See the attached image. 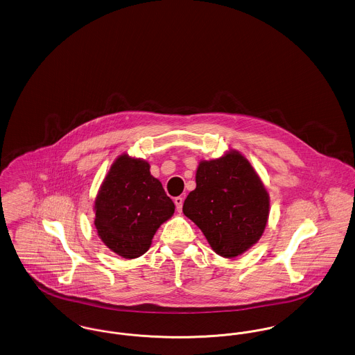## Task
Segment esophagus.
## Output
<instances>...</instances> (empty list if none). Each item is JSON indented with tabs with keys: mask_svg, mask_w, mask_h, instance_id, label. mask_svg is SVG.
I'll return each mask as SVG.
<instances>
[{
	"mask_svg": "<svg viewBox=\"0 0 355 355\" xmlns=\"http://www.w3.org/2000/svg\"><path fill=\"white\" fill-rule=\"evenodd\" d=\"M174 203H175V207L178 211L182 210V205H184V198L182 197H175L174 198Z\"/></svg>",
	"mask_w": 355,
	"mask_h": 355,
	"instance_id": "esophagus-1",
	"label": "esophagus"
}]
</instances>
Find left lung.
<instances>
[{"label": "left lung", "mask_w": 355, "mask_h": 355, "mask_svg": "<svg viewBox=\"0 0 355 355\" xmlns=\"http://www.w3.org/2000/svg\"><path fill=\"white\" fill-rule=\"evenodd\" d=\"M196 184L182 211L216 253L236 258L259 241L269 220L270 197L245 155L230 149L220 158L201 161Z\"/></svg>", "instance_id": "1"}]
</instances>
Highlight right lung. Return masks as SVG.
Returning a JSON list of instances; mask_svg holds the SVG:
<instances>
[{"label": "right lung", "mask_w": 355, "mask_h": 355, "mask_svg": "<svg viewBox=\"0 0 355 355\" xmlns=\"http://www.w3.org/2000/svg\"><path fill=\"white\" fill-rule=\"evenodd\" d=\"M94 226L102 242L119 257L146 253L158 227L174 214V203L149 162L123 153L107 171L94 201Z\"/></svg>", "instance_id": "1"}]
</instances>
